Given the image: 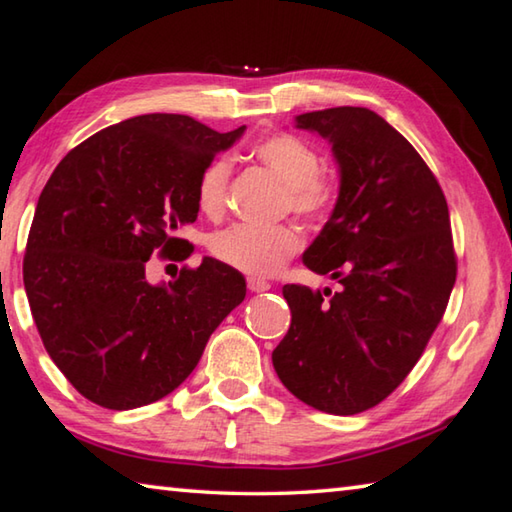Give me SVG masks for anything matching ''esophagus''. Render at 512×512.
<instances>
[{"label": "esophagus", "instance_id": "esophagus-1", "mask_svg": "<svg viewBox=\"0 0 512 512\" xmlns=\"http://www.w3.org/2000/svg\"><path fill=\"white\" fill-rule=\"evenodd\" d=\"M248 289L259 293V291H268V289H271V284H268L266 280H262V277H248Z\"/></svg>", "mask_w": 512, "mask_h": 512}]
</instances>
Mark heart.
I'll list each match as a JSON object with an SVG mask.
<instances>
[{"instance_id":"heart-1","label":"heart","mask_w":512,"mask_h":512,"mask_svg":"<svg viewBox=\"0 0 512 512\" xmlns=\"http://www.w3.org/2000/svg\"><path fill=\"white\" fill-rule=\"evenodd\" d=\"M253 158L284 185V207L302 219H325L341 196L339 173L320 167V155L309 142L291 133H273L253 144ZM232 162L216 155L205 164L196 183L198 210L210 219L221 216L228 203ZM302 248L296 225L237 223L210 239V253L221 264L248 275H271Z\"/></svg>"}]
</instances>
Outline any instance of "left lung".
I'll list each match as a JSON object with an SVG mask.
<instances>
[{"label":"left lung","mask_w":512,"mask_h":512,"mask_svg":"<svg viewBox=\"0 0 512 512\" xmlns=\"http://www.w3.org/2000/svg\"><path fill=\"white\" fill-rule=\"evenodd\" d=\"M332 142L341 196L305 264L341 291L284 284L291 327L277 377L318 411L354 415L384 402L422 357L456 282L443 189L404 135L368 108L296 117Z\"/></svg>","instance_id":"left-lung-1"}]
</instances>
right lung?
<instances>
[{"label":"right lung","instance_id":"add662e5","mask_svg":"<svg viewBox=\"0 0 512 512\" xmlns=\"http://www.w3.org/2000/svg\"><path fill=\"white\" fill-rule=\"evenodd\" d=\"M244 128L216 133L167 112L119 121L74 146L42 189L24 289L49 357L103 409L169 395L246 298L241 273L212 257L169 284L146 280L151 255L194 253L178 230L198 216V176Z\"/></svg>","mask_w":512,"mask_h":512}]
</instances>
